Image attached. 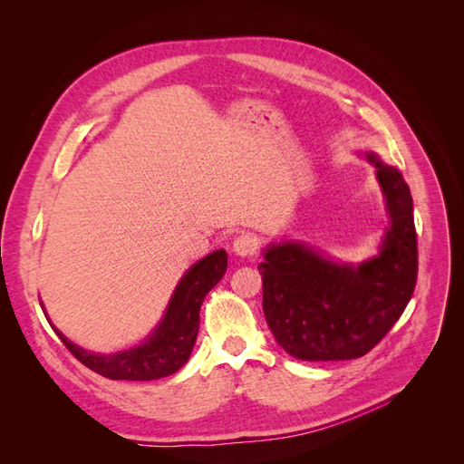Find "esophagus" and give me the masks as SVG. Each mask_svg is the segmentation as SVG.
<instances>
[{
    "instance_id": "esophagus-1",
    "label": "esophagus",
    "mask_w": 464,
    "mask_h": 464,
    "mask_svg": "<svg viewBox=\"0 0 464 464\" xmlns=\"http://www.w3.org/2000/svg\"><path fill=\"white\" fill-rule=\"evenodd\" d=\"M232 251H234V256H237V257H249V256H254L256 251H257L256 237L249 236V234L237 236L236 240L232 242Z\"/></svg>"
}]
</instances>
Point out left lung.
Returning <instances> with one entry per match:
<instances>
[{
  "instance_id": "1",
  "label": "left lung",
  "mask_w": 464,
  "mask_h": 464,
  "mask_svg": "<svg viewBox=\"0 0 464 464\" xmlns=\"http://www.w3.org/2000/svg\"><path fill=\"white\" fill-rule=\"evenodd\" d=\"M389 228L377 256L334 261L296 240L263 249V312L276 343L298 360H353L383 339L411 302L418 275L412 195L402 174L366 152Z\"/></svg>"
}]
</instances>
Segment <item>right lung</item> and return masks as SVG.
<instances>
[{
    "instance_id": "right-lung-1",
    "label": "right lung",
    "mask_w": 464,
    "mask_h": 464,
    "mask_svg": "<svg viewBox=\"0 0 464 464\" xmlns=\"http://www.w3.org/2000/svg\"><path fill=\"white\" fill-rule=\"evenodd\" d=\"M227 265L228 256L224 249H217L191 265L186 275L179 278L157 329L141 344L121 350V353H91V350L69 341L52 323L50 325L82 366L108 379L152 382V379L168 377L189 360L199 333L201 304L227 273ZM42 312H44V305H42Z\"/></svg>"
}]
</instances>
